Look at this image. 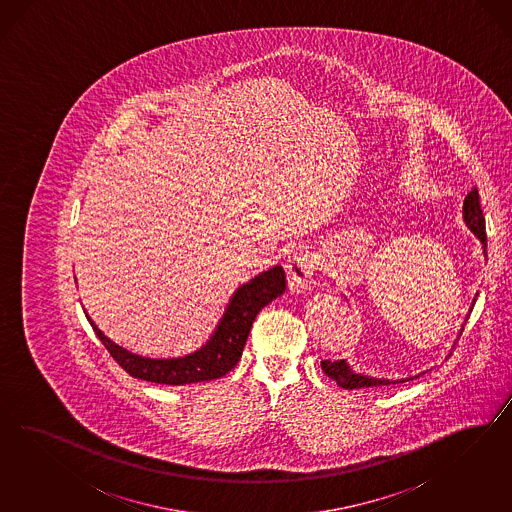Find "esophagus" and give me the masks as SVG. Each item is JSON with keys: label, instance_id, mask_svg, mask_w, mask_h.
Segmentation results:
<instances>
[{"label": "esophagus", "instance_id": "34e87169", "mask_svg": "<svg viewBox=\"0 0 512 512\" xmlns=\"http://www.w3.org/2000/svg\"><path fill=\"white\" fill-rule=\"evenodd\" d=\"M315 268H317V259H315L313 255H310V253L295 255V257L287 263V266H285L289 291L295 293V295L308 291Z\"/></svg>", "mask_w": 512, "mask_h": 512}]
</instances>
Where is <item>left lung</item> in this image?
Listing matches in <instances>:
<instances>
[{"label":"left lung","instance_id":"obj_1","mask_svg":"<svg viewBox=\"0 0 512 512\" xmlns=\"http://www.w3.org/2000/svg\"><path fill=\"white\" fill-rule=\"evenodd\" d=\"M464 221L465 225L471 229V233L475 234L481 240L484 255H486V231H484V216H482L481 202H479V191L477 187L471 189L467 193L464 201ZM323 372L336 381L340 387L349 388H368L383 387V385H392V383H403L409 379H398V381H390V379H379V377H370L364 373H355L351 370V366L345 360H323L321 362ZM419 377V375H415Z\"/></svg>","mask_w":512,"mask_h":512}]
</instances>
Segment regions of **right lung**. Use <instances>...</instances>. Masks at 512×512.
<instances>
[{
    "instance_id": "add662e5",
    "label": "right lung",
    "mask_w": 512,
    "mask_h": 512,
    "mask_svg": "<svg viewBox=\"0 0 512 512\" xmlns=\"http://www.w3.org/2000/svg\"><path fill=\"white\" fill-rule=\"evenodd\" d=\"M287 289L285 272L281 266H274L263 274L249 279L248 283L236 289L219 325L206 345L199 351L180 358L139 357L118 343L109 340L92 319L88 317L95 336L107 347L114 358L131 377L161 385H189L212 381L231 372L242 357L249 330L266 304L283 295Z\"/></svg>"
}]
</instances>
